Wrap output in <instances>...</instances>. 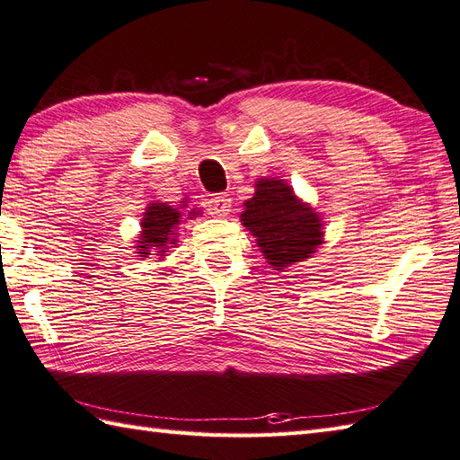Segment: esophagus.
<instances>
[{
  "label": "esophagus",
  "mask_w": 460,
  "mask_h": 460,
  "mask_svg": "<svg viewBox=\"0 0 460 460\" xmlns=\"http://www.w3.org/2000/svg\"><path fill=\"white\" fill-rule=\"evenodd\" d=\"M208 209L215 217H227L229 211H231V198L227 193H219L215 195L208 201Z\"/></svg>",
  "instance_id": "obj_1"
}]
</instances>
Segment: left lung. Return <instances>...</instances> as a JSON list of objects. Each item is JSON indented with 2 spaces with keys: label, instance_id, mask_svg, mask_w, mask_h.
<instances>
[{
  "label": "left lung",
  "instance_id": "left-lung-1",
  "mask_svg": "<svg viewBox=\"0 0 460 460\" xmlns=\"http://www.w3.org/2000/svg\"><path fill=\"white\" fill-rule=\"evenodd\" d=\"M241 223L255 237L272 270L285 272L310 259L324 243V221L285 180L259 178L255 195L243 203Z\"/></svg>",
  "mask_w": 460,
  "mask_h": 460
}]
</instances>
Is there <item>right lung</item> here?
<instances>
[{"instance_id":"right-lung-1","label":"right lung","mask_w":460,"mask_h":460,"mask_svg":"<svg viewBox=\"0 0 460 460\" xmlns=\"http://www.w3.org/2000/svg\"><path fill=\"white\" fill-rule=\"evenodd\" d=\"M183 208L185 201H180V208L164 201L148 203L142 215L140 235L136 237V257L148 259L150 255H155L158 259H164L168 255L170 249L178 243L180 225L199 215L198 209H190L185 215Z\"/></svg>"}]
</instances>
